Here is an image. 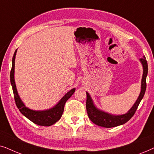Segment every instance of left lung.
<instances>
[{
    "label": "left lung",
    "instance_id": "left-lung-1",
    "mask_svg": "<svg viewBox=\"0 0 154 154\" xmlns=\"http://www.w3.org/2000/svg\"><path fill=\"white\" fill-rule=\"evenodd\" d=\"M140 61L143 65V69H144L142 79H141V90L137 101L135 102L132 108L127 113L120 115V116H112V115L106 113L105 112L99 110L94 106L89 94L87 92L86 108H87L88 116L91 120V122H93L96 125L106 128H114V127L125 124V122L129 121L132 118V117L134 116L141 99L144 97L146 89V79L147 74H148V64H147V61L145 57L141 58Z\"/></svg>",
    "mask_w": 154,
    "mask_h": 154
}]
</instances>
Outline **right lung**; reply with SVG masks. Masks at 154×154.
<instances>
[{
  "mask_svg": "<svg viewBox=\"0 0 154 154\" xmlns=\"http://www.w3.org/2000/svg\"><path fill=\"white\" fill-rule=\"evenodd\" d=\"M15 51L13 57V60H12V69L10 71V83H11L12 87H13V91L14 94V98L16 106L22 115H24L26 118L29 120L34 122L38 125L41 126H51L55 124L57 121L60 120L61 116H62L63 110H64V106L66 101L71 97V96L74 94L75 89H71L70 91L65 94L63 97L61 98L60 101L57 105L51 109L47 110H43V111H36V110H30L25 107L24 103L20 99V96H18L17 89L15 83V79H14V70H15V59L16 56Z\"/></svg>",
  "mask_w": 154,
  "mask_h": 154,
  "instance_id": "1",
  "label": "right lung"
}]
</instances>
